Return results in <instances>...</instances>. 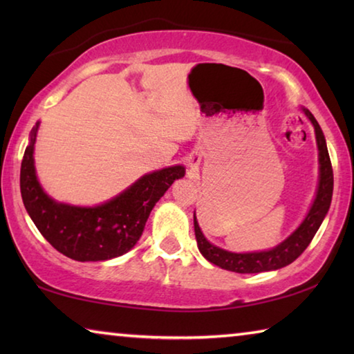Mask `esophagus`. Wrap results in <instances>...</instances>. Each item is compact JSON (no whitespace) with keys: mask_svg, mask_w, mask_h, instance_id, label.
I'll return each mask as SVG.
<instances>
[{"mask_svg":"<svg viewBox=\"0 0 354 354\" xmlns=\"http://www.w3.org/2000/svg\"><path fill=\"white\" fill-rule=\"evenodd\" d=\"M200 164V156L198 154H190V158L187 159V165L190 167L192 170H195L196 167Z\"/></svg>","mask_w":354,"mask_h":354,"instance_id":"obj_1","label":"esophagus"}]
</instances>
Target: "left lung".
Wrapping results in <instances>:
<instances>
[{
    "label": "left lung",
    "mask_w": 354,
    "mask_h": 354,
    "mask_svg": "<svg viewBox=\"0 0 354 354\" xmlns=\"http://www.w3.org/2000/svg\"><path fill=\"white\" fill-rule=\"evenodd\" d=\"M304 115L313 123L315 131L317 148H319V185H317L315 198L310 205L306 217L299 223L295 231L289 237H286L283 242L278 243L277 247L262 251H251V253H232L217 247L207 241L203 234L201 227L194 214V226H195V237L198 243L200 253L206 257L209 262L215 263L225 270L236 272V273H262L278 270L289 266L297 257L308 248V245L313 241L315 232L319 231L322 221L325 220L326 214L331 206L333 198V167L329 160L326 140L323 136L320 124L317 123L315 117L310 113L306 107H301Z\"/></svg>",
    "instance_id": "obj_1"
}]
</instances>
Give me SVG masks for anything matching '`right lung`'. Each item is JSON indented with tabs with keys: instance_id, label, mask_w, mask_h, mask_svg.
Masks as SVG:
<instances>
[{
	"instance_id": "obj_1",
	"label": "right lung",
	"mask_w": 354,
	"mask_h": 354,
	"mask_svg": "<svg viewBox=\"0 0 354 354\" xmlns=\"http://www.w3.org/2000/svg\"><path fill=\"white\" fill-rule=\"evenodd\" d=\"M40 122L29 134L20 170L23 205L29 217L59 253L80 262L107 261L128 253L139 241L149 212L176 179L184 165L147 173L113 198L98 206H73L51 198L39 183L34 145Z\"/></svg>"
}]
</instances>
